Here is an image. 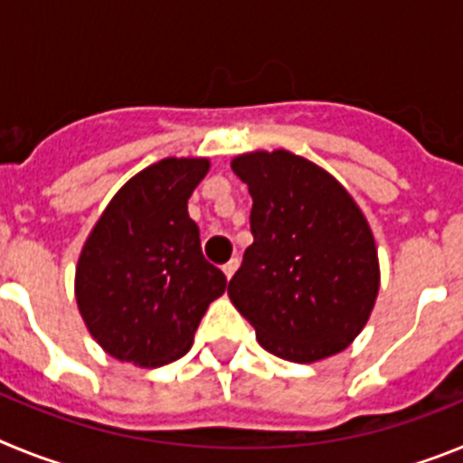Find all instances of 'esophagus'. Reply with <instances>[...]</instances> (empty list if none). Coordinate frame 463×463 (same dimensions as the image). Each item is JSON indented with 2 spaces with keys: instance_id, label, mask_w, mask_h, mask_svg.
I'll list each match as a JSON object with an SVG mask.
<instances>
[{
  "instance_id": "1",
  "label": "esophagus",
  "mask_w": 463,
  "mask_h": 463,
  "mask_svg": "<svg viewBox=\"0 0 463 463\" xmlns=\"http://www.w3.org/2000/svg\"><path fill=\"white\" fill-rule=\"evenodd\" d=\"M236 269H239V260H236V257H234V260H229L227 264H224L222 273H224V276H227V280H232V276H234V273H236Z\"/></svg>"
}]
</instances>
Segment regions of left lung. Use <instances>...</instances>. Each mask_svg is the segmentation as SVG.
Listing matches in <instances>:
<instances>
[{
  "mask_svg": "<svg viewBox=\"0 0 463 463\" xmlns=\"http://www.w3.org/2000/svg\"><path fill=\"white\" fill-rule=\"evenodd\" d=\"M252 196V245L229 298L264 350L310 364L345 350L380 288L375 239L350 192L289 150L232 159Z\"/></svg>",
  "mask_w": 463,
  "mask_h": 463,
  "instance_id": "obj_1",
  "label": "left lung"
}]
</instances>
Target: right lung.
Returning <instances> with one entry per match:
<instances>
[{
    "instance_id": "1",
    "label": "right lung",
    "mask_w": 463,
    "mask_h": 463,
    "mask_svg": "<svg viewBox=\"0 0 463 463\" xmlns=\"http://www.w3.org/2000/svg\"><path fill=\"white\" fill-rule=\"evenodd\" d=\"M206 157H166L118 190L90 232L76 267V301L110 357L165 366L192 347L227 278L203 260L187 199Z\"/></svg>"
}]
</instances>
